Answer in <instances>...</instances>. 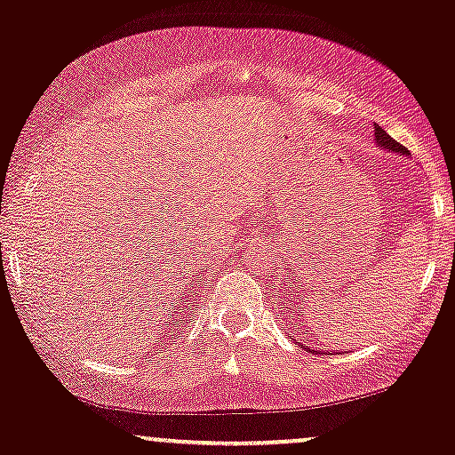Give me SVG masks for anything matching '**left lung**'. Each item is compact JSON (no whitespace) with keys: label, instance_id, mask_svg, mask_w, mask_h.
<instances>
[{"label":"left lung","instance_id":"1","mask_svg":"<svg viewBox=\"0 0 455 455\" xmlns=\"http://www.w3.org/2000/svg\"><path fill=\"white\" fill-rule=\"evenodd\" d=\"M373 129H375V144H377V148H381V150H387V152H396V155H403V156H409L407 148L398 144L396 140H392L390 135H387L386 131L379 127V124H373ZM294 341H297V339H294ZM303 347L309 349L307 346H305V343H303ZM309 352H315V349H309Z\"/></svg>","mask_w":455,"mask_h":455}]
</instances>
